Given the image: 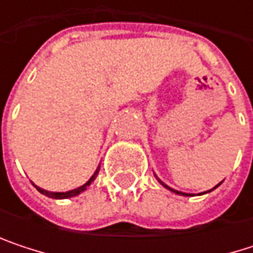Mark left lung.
<instances>
[{"label": "left lung", "mask_w": 253, "mask_h": 253, "mask_svg": "<svg viewBox=\"0 0 253 253\" xmlns=\"http://www.w3.org/2000/svg\"><path fill=\"white\" fill-rule=\"evenodd\" d=\"M155 177H157V176H155ZM157 180H158V181H160V183H161V184H163V186H164L166 189H169L170 192H173V193H176V195H181V196H193L192 193H184V192H178V190H176V189H171V187H170V186H167V184H166L164 181H161V180H160L158 177H157ZM220 184H221V183H218V184H217L215 187H212L211 190H207V192H202V193H198V195H204V193H210V192H212L214 189H217V187H218Z\"/></svg>", "instance_id": "8db88e82"}]
</instances>
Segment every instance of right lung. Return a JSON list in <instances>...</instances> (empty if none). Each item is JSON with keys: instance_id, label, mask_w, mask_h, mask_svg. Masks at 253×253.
Instances as JSON below:
<instances>
[{"instance_id": "add662e5", "label": "right lung", "mask_w": 253, "mask_h": 253, "mask_svg": "<svg viewBox=\"0 0 253 253\" xmlns=\"http://www.w3.org/2000/svg\"><path fill=\"white\" fill-rule=\"evenodd\" d=\"M98 173H99V166H98V169L95 170V173L92 174V177H90L83 186H80V187H77V189H73V190H69V192H49V190H45V189L36 186V184H33V186H35L42 195H45V196H48V198H52V199H67V198H73V196H76L79 193L84 192V190L87 189V186H90V183L96 178Z\"/></svg>"}]
</instances>
